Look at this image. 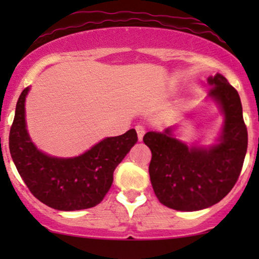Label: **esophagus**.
I'll use <instances>...</instances> for the list:
<instances>
[{
	"label": "esophagus",
	"instance_id": "obj_1",
	"mask_svg": "<svg viewBox=\"0 0 259 259\" xmlns=\"http://www.w3.org/2000/svg\"><path fill=\"white\" fill-rule=\"evenodd\" d=\"M135 129H136V133H138V138H139V141H141L142 140V138H144V135H145V127L142 126V125H136L135 126Z\"/></svg>",
	"mask_w": 259,
	"mask_h": 259
}]
</instances>
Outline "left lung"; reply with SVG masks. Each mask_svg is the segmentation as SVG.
Returning a JSON list of instances; mask_svg holds the SVG:
<instances>
[{
  "instance_id": "1",
  "label": "left lung",
  "mask_w": 259,
  "mask_h": 259,
  "mask_svg": "<svg viewBox=\"0 0 259 259\" xmlns=\"http://www.w3.org/2000/svg\"><path fill=\"white\" fill-rule=\"evenodd\" d=\"M208 84L212 86L208 95L224 114L218 144L189 147L173 138L170 127L144 136L152 152L148 171L153 191L171 209L194 212L218 203L241 173L248 141L241 100L222 74L209 76Z\"/></svg>"
}]
</instances>
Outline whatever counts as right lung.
Instances as JSON below:
<instances>
[{"instance_id": "1", "label": "right lung", "mask_w": 259, "mask_h": 259, "mask_svg": "<svg viewBox=\"0 0 259 259\" xmlns=\"http://www.w3.org/2000/svg\"><path fill=\"white\" fill-rule=\"evenodd\" d=\"M25 88L18 99L10 132V151L18 173L38 201L58 210L95 207L113 183V173L138 142L135 129L107 138L73 158L47 156L32 144L26 132Z\"/></svg>"}]
</instances>
